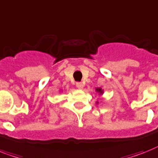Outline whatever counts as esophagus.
I'll return each instance as SVG.
<instances>
[{"label":"esophagus","mask_w":158,"mask_h":158,"mask_svg":"<svg viewBox=\"0 0 158 158\" xmlns=\"http://www.w3.org/2000/svg\"><path fill=\"white\" fill-rule=\"evenodd\" d=\"M76 87L79 89H83L84 85H83V83H81V82H78V83H76Z\"/></svg>","instance_id":"1"}]
</instances>
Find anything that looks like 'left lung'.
I'll return each instance as SVG.
<instances>
[{
	"label": "left lung",
	"instance_id": "left-lung-1",
	"mask_svg": "<svg viewBox=\"0 0 158 158\" xmlns=\"http://www.w3.org/2000/svg\"><path fill=\"white\" fill-rule=\"evenodd\" d=\"M96 92H98V93H99V95H102V94H103V90H102V89H101V88H96ZM97 103H98V102H97Z\"/></svg>",
	"mask_w": 158,
	"mask_h": 158
}]
</instances>
